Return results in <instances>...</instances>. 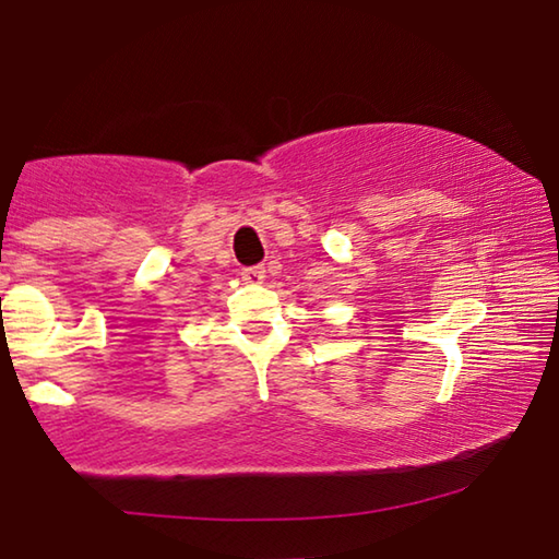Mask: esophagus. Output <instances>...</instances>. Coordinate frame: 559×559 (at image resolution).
Returning <instances> with one entry per match:
<instances>
[{
  "mask_svg": "<svg viewBox=\"0 0 559 559\" xmlns=\"http://www.w3.org/2000/svg\"><path fill=\"white\" fill-rule=\"evenodd\" d=\"M241 280L247 282V285H259V282L264 280V266H243Z\"/></svg>",
  "mask_w": 559,
  "mask_h": 559,
  "instance_id": "obj_1",
  "label": "esophagus"
}]
</instances>
